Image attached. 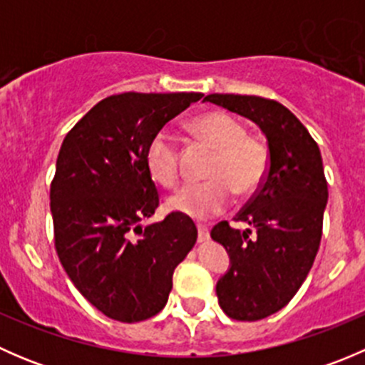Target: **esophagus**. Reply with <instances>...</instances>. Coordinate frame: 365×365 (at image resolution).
<instances>
[{
  "mask_svg": "<svg viewBox=\"0 0 365 365\" xmlns=\"http://www.w3.org/2000/svg\"><path fill=\"white\" fill-rule=\"evenodd\" d=\"M210 237V231H208V226H205V224H197V240L200 242H206Z\"/></svg>",
  "mask_w": 365,
  "mask_h": 365,
  "instance_id": "esophagus-1",
  "label": "esophagus"
}]
</instances>
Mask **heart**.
<instances>
[{
  "label": "heart",
  "instance_id": "obj_1",
  "mask_svg": "<svg viewBox=\"0 0 365 365\" xmlns=\"http://www.w3.org/2000/svg\"><path fill=\"white\" fill-rule=\"evenodd\" d=\"M190 134L213 148L206 175L210 180L187 183L169 197V208L190 217H210L233 201L235 190L247 196L259 189L270 165L267 143L247 134L238 118L226 111H212L194 118ZM146 165L155 182L173 187L180 176V150L176 138L160 128L146 146Z\"/></svg>",
  "mask_w": 365,
  "mask_h": 365
}]
</instances>
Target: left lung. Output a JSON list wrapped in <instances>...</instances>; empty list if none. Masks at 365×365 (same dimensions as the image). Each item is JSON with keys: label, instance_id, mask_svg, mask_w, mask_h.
<instances>
[{"label": "left lung", "instance_id": "obj_1", "mask_svg": "<svg viewBox=\"0 0 365 365\" xmlns=\"http://www.w3.org/2000/svg\"><path fill=\"white\" fill-rule=\"evenodd\" d=\"M205 101L259 125L270 152L263 183L235 217L247 230L222 220L210 233L231 257L230 272L217 282L220 307L237 322H257L295 297L318 254L329 200L322 153L277 101L233 93H212Z\"/></svg>", "mask_w": 365, "mask_h": 365}]
</instances>
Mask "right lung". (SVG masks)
<instances>
[{
  "label": "right lung",
  "mask_w": 365,
  "mask_h": 365,
  "mask_svg": "<svg viewBox=\"0 0 365 365\" xmlns=\"http://www.w3.org/2000/svg\"><path fill=\"white\" fill-rule=\"evenodd\" d=\"M201 93L111 95L63 139L51 182L54 247L79 293L108 318L145 322L164 309L173 272L192 251V219L159 208L146 146Z\"/></svg>",
  "instance_id": "right-lung-1"
}]
</instances>
